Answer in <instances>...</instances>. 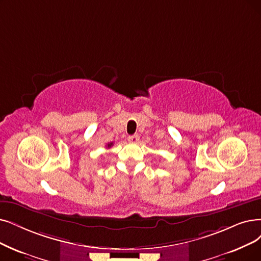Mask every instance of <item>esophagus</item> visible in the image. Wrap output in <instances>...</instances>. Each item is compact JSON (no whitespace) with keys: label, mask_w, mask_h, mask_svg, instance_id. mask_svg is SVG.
Listing matches in <instances>:
<instances>
[{"label":"esophagus","mask_w":261,"mask_h":261,"mask_svg":"<svg viewBox=\"0 0 261 261\" xmlns=\"http://www.w3.org/2000/svg\"><path fill=\"white\" fill-rule=\"evenodd\" d=\"M139 140V136L136 134V135H132V136H128V141L132 142V143H136L138 142Z\"/></svg>","instance_id":"1"}]
</instances>
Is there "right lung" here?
Wrapping results in <instances>:
<instances>
[{
	"instance_id": "obj_1",
	"label": "right lung",
	"mask_w": 261,
	"mask_h": 261,
	"mask_svg": "<svg viewBox=\"0 0 261 261\" xmlns=\"http://www.w3.org/2000/svg\"><path fill=\"white\" fill-rule=\"evenodd\" d=\"M112 145H113V142H109V143L107 144V148H111Z\"/></svg>"
}]
</instances>
